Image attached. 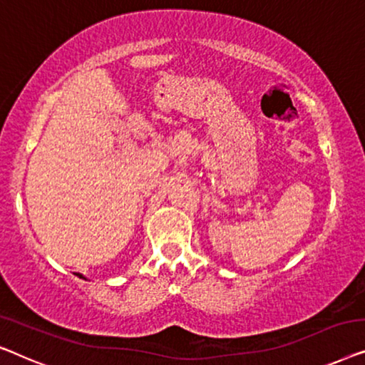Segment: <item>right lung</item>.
<instances>
[{
  "label": "right lung",
  "instance_id": "1",
  "mask_svg": "<svg viewBox=\"0 0 365 365\" xmlns=\"http://www.w3.org/2000/svg\"><path fill=\"white\" fill-rule=\"evenodd\" d=\"M74 274H76V276H79V278H84V276H82L81 273H74ZM84 279H86V278H84Z\"/></svg>",
  "mask_w": 365,
  "mask_h": 365
}]
</instances>
